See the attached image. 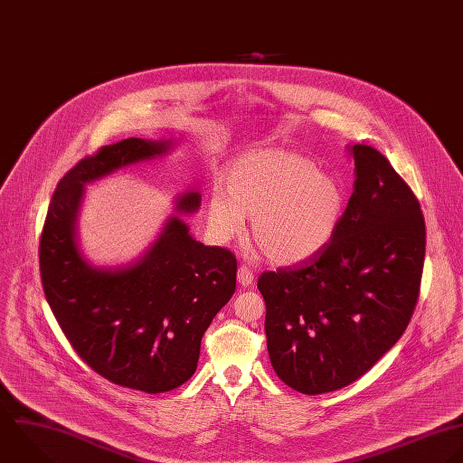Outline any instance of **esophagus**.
Here are the masks:
<instances>
[{
	"label": "esophagus",
	"mask_w": 463,
	"mask_h": 463,
	"mask_svg": "<svg viewBox=\"0 0 463 463\" xmlns=\"http://www.w3.org/2000/svg\"><path fill=\"white\" fill-rule=\"evenodd\" d=\"M252 281H254V276H252L250 269H249L247 265H241V267L238 269V283H240V287L247 288V287L252 285Z\"/></svg>",
	"instance_id": "obj_1"
}]
</instances>
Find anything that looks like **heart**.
I'll return each instance as SVG.
<instances>
[{
  "label": "heart",
  "mask_w": 463,
  "mask_h": 463,
  "mask_svg": "<svg viewBox=\"0 0 463 463\" xmlns=\"http://www.w3.org/2000/svg\"><path fill=\"white\" fill-rule=\"evenodd\" d=\"M207 203V225L218 241L238 236L252 218L250 238L276 265L317 256L335 236L345 209V184L310 158L283 147L252 149L232 158Z\"/></svg>",
  "instance_id": "heart-1"
}]
</instances>
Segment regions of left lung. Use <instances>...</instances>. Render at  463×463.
Wrapping results in <instances>:
<instances>
[{
	"instance_id": "obj_1",
	"label": "left lung",
	"mask_w": 463,
	"mask_h": 463,
	"mask_svg": "<svg viewBox=\"0 0 463 463\" xmlns=\"http://www.w3.org/2000/svg\"><path fill=\"white\" fill-rule=\"evenodd\" d=\"M354 194L332 241L296 269L263 272L270 363L292 390L319 395L363 377L413 316L426 256L420 203L388 158L363 144Z\"/></svg>"
}]
</instances>
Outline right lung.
Returning <instances> with one entry per match:
<instances>
[{
	"mask_svg": "<svg viewBox=\"0 0 463 463\" xmlns=\"http://www.w3.org/2000/svg\"><path fill=\"white\" fill-rule=\"evenodd\" d=\"M173 146L133 137L82 158L57 184L39 245L43 290L70 345L104 379L144 393L171 392L193 377L202 337L236 290V258L196 241L182 220L198 211V189L175 198L180 214L126 265L86 258L79 214L86 184L162 158Z\"/></svg>",
	"mask_w": 463,
	"mask_h": 463,
	"instance_id": "1",
	"label": "right lung"
}]
</instances>
